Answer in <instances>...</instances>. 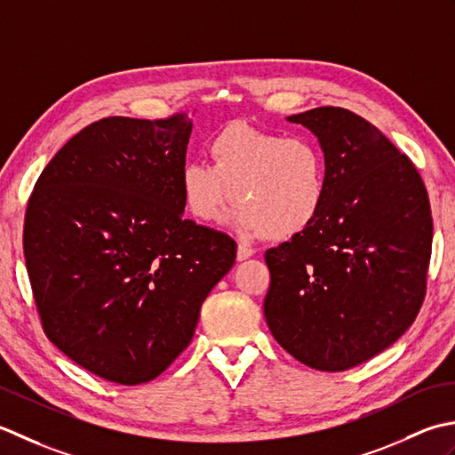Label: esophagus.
Listing matches in <instances>:
<instances>
[{"label":"esophagus","instance_id":"esophagus-1","mask_svg":"<svg viewBox=\"0 0 455 455\" xmlns=\"http://www.w3.org/2000/svg\"><path fill=\"white\" fill-rule=\"evenodd\" d=\"M253 255H255V249L247 247V245H243V243L237 245V261H245V259L253 257Z\"/></svg>","mask_w":455,"mask_h":455}]
</instances>
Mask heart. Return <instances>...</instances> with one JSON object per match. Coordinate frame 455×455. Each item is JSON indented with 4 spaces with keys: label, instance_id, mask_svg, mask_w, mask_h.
Here are the masks:
<instances>
[{
    "label": "heart",
    "instance_id": "1",
    "mask_svg": "<svg viewBox=\"0 0 455 455\" xmlns=\"http://www.w3.org/2000/svg\"><path fill=\"white\" fill-rule=\"evenodd\" d=\"M208 163L187 161L179 188L190 214L212 224L231 200L229 224L245 235L289 239L308 229L328 196V164L308 137L229 124L206 143Z\"/></svg>",
    "mask_w": 455,
    "mask_h": 455
}]
</instances>
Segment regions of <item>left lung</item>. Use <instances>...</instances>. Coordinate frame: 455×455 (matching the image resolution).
I'll return each mask as SVG.
<instances>
[{"label":"left lung","mask_w":455,"mask_h":455,"mask_svg":"<svg viewBox=\"0 0 455 455\" xmlns=\"http://www.w3.org/2000/svg\"><path fill=\"white\" fill-rule=\"evenodd\" d=\"M286 122L318 137L328 196L308 229L265 253V320L300 363L346 371L395 344L420 310L428 192L409 156L354 111L316 108Z\"/></svg>","instance_id":"8db88e82"}]
</instances>
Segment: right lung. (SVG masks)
Instances as JSON below:
<instances>
[{
  "label": "right lung",
  "mask_w": 455,
  "mask_h": 455,
  "mask_svg": "<svg viewBox=\"0 0 455 455\" xmlns=\"http://www.w3.org/2000/svg\"><path fill=\"white\" fill-rule=\"evenodd\" d=\"M192 122L106 117L52 156L27 204L23 251L46 338L106 381H153L192 341L235 263L226 234L184 220Z\"/></svg>",
  "instance_id": "right-lung-1"
}]
</instances>
